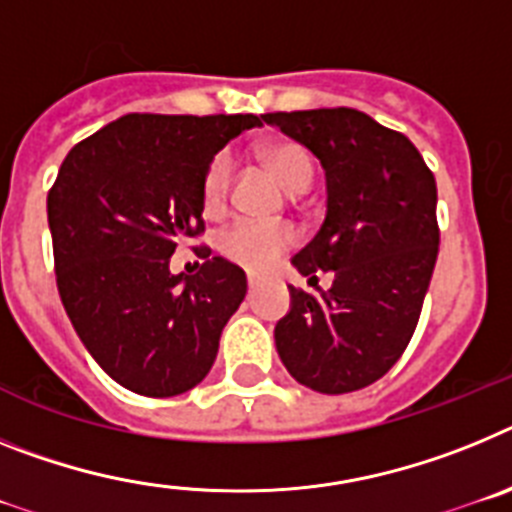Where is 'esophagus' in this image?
Instances as JSON below:
<instances>
[{
    "mask_svg": "<svg viewBox=\"0 0 512 512\" xmlns=\"http://www.w3.org/2000/svg\"><path fill=\"white\" fill-rule=\"evenodd\" d=\"M257 286H260V278H255V275H247V288H250V293H255Z\"/></svg>",
    "mask_w": 512,
    "mask_h": 512,
    "instance_id": "obj_1",
    "label": "esophagus"
}]
</instances>
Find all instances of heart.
<instances>
[{
	"label": "heart",
	"mask_w": 512,
	"mask_h": 512,
	"mask_svg": "<svg viewBox=\"0 0 512 512\" xmlns=\"http://www.w3.org/2000/svg\"><path fill=\"white\" fill-rule=\"evenodd\" d=\"M262 164L275 175L288 193H304L314 180V164L304 146L281 141L260 151ZM231 188V159L219 154L208 164L203 177V208L206 213H221L229 201ZM296 229L288 224H257L239 221L229 226L219 237L221 255L250 273H265L296 244Z\"/></svg>",
	"instance_id": "obj_1"
}]
</instances>
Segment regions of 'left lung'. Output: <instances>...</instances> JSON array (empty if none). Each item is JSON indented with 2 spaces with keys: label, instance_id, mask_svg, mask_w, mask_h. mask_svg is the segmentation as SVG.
I'll use <instances>...</instances> for the list:
<instances>
[{
  "label": "left lung",
  "instance_id": "1",
  "mask_svg": "<svg viewBox=\"0 0 512 512\" xmlns=\"http://www.w3.org/2000/svg\"><path fill=\"white\" fill-rule=\"evenodd\" d=\"M319 159L327 213L293 268L330 288H291L275 324V348L293 379L319 394H348L379 381L420 319L438 260L435 177L404 133L353 108L268 113Z\"/></svg>",
  "mask_w": 512,
  "mask_h": 512
}]
</instances>
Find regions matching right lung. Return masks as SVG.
<instances>
[{
  "mask_svg": "<svg viewBox=\"0 0 512 512\" xmlns=\"http://www.w3.org/2000/svg\"><path fill=\"white\" fill-rule=\"evenodd\" d=\"M257 115H123L66 154L48 193L56 283L79 340L128 391L177 397L211 371L247 275L208 257L172 273L203 231V177Z\"/></svg>",
  "mask_w": 512,
  "mask_h": 512,
  "instance_id": "obj_1",
  "label": "right lung"
}]
</instances>
